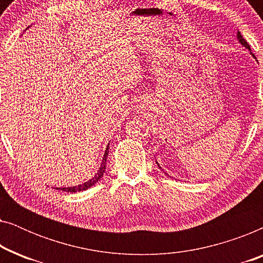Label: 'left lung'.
Wrapping results in <instances>:
<instances>
[{
    "label": "left lung",
    "instance_id": "left-lung-1",
    "mask_svg": "<svg viewBox=\"0 0 263 263\" xmlns=\"http://www.w3.org/2000/svg\"><path fill=\"white\" fill-rule=\"evenodd\" d=\"M237 39H238V42L240 43V44H242L243 46H244V48H247L248 50H249V51H251V50H250V46H249V44H248V43H247V41H246V39H244L243 38V35L242 34H240V32L238 31V32H237ZM251 53V55H253V52H250ZM254 56V55H253ZM156 163L158 164V161L156 160ZM158 166H159V168H161L160 167V165L159 164H158ZM161 170H163V168H161ZM164 174H166V172H164ZM167 175V174H166Z\"/></svg>",
    "mask_w": 263,
    "mask_h": 263
}]
</instances>
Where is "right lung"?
Segmentation results:
<instances>
[{"instance_id":"1","label":"right lung","mask_w":263,"mask_h":263,"mask_svg":"<svg viewBox=\"0 0 263 263\" xmlns=\"http://www.w3.org/2000/svg\"><path fill=\"white\" fill-rule=\"evenodd\" d=\"M107 156H109V145H107L106 149H105V153H104V157H103V160H102V164H100V167L97 174L95 175V177H92L89 181L82 183V184H79V185H74V186H68V188H56L59 190H63V192H68V193H77V192H84V190L91 188L92 185H95L97 182L99 181L100 178L103 177L104 172H105V167H106V159H107Z\"/></svg>"}]
</instances>
